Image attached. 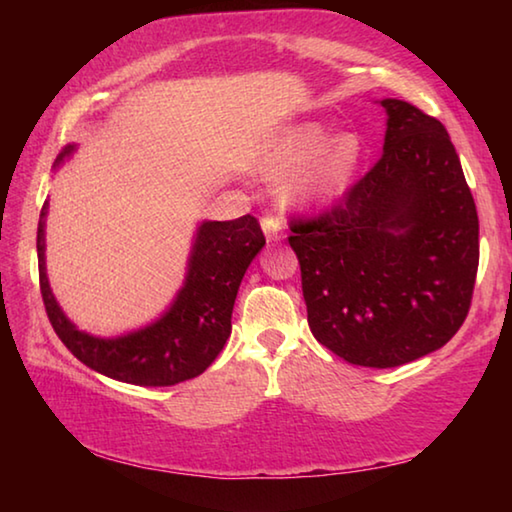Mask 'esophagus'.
Instances as JSON below:
<instances>
[{
    "instance_id": "esophagus-1",
    "label": "esophagus",
    "mask_w": 512,
    "mask_h": 512,
    "mask_svg": "<svg viewBox=\"0 0 512 512\" xmlns=\"http://www.w3.org/2000/svg\"><path fill=\"white\" fill-rule=\"evenodd\" d=\"M262 230L268 241H282L284 239V225L275 219V216H264Z\"/></svg>"
}]
</instances>
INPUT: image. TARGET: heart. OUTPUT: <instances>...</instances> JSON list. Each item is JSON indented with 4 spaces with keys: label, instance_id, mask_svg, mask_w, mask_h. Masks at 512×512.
Returning <instances> with one entry per match:
<instances>
[{
    "label": "heart",
    "instance_id": "1",
    "mask_svg": "<svg viewBox=\"0 0 512 512\" xmlns=\"http://www.w3.org/2000/svg\"><path fill=\"white\" fill-rule=\"evenodd\" d=\"M366 162L357 135H336L318 121H298L277 131L259 153L266 180H282V198L300 210L323 207L348 192Z\"/></svg>",
    "mask_w": 512,
    "mask_h": 512
}]
</instances>
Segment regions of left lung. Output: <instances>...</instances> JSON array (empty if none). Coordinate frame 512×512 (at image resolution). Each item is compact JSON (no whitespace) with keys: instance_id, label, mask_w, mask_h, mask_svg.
<instances>
[{"instance_id":"1","label":"left lung","mask_w":512,"mask_h":512,"mask_svg":"<svg viewBox=\"0 0 512 512\" xmlns=\"http://www.w3.org/2000/svg\"><path fill=\"white\" fill-rule=\"evenodd\" d=\"M384 153L332 212L291 221L311 334L354 366L443 348L470 311L479 216L445 126L381 99Z\"/></svg>"}]
</instances>
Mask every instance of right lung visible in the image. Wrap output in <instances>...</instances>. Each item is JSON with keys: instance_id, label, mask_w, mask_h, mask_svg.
<instances>
[{"instance_id": "obj_1", "label": "right lung", "mask_w": 512, "mask_h": 512, "mask_svg": "<svg viewBox=\"0 0 512 512\" xmlns=\"http://www.w3.org/2000/svg\"><path fill=\"white\" fill-rule=\"evenodd\" d=\"M76 144L58 153L54 169L72 158ZM49 201L38 221L40 291L58 339L99 375L135 386H173L194 379L219 357L232 332V307L246 268L266 239L255 216L235 221H201L187 259V273L176 298L153 323L121 336H94L76 327L60 309L49 287L45 228Z\"/></svg>"}]
</instances>
